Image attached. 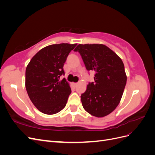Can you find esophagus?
<instances>
[{"label":"esophagus","instance_id":"34e87169","mask_svg":"<svg viewBox=\"0 0 155 155\" xmlns=\"http://www.w3.org/2000/svg\"><path fill=\"white\" fill-rule=\"evenodd\" d=\"M73 84H74V86L75 87H76L78 85V83H74Z\"/></svg>","mask_w":155,"mask_h":155}]
</instances>
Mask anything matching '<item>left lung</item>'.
<instances>
[{
  "label": "left lung",
  "instance_id": "1",
  "mask_svg": "<svg viewBox=\"0 0 155 155\" xmlns=\"http://www.w3.org/2000/svg\"><path fill=\"white\" fill-rule=\"evenodd\" d=\"M74 51L81 55L88 71L95 72L94 81L88 83L81 96L84 109L98 118L109 114L118 105L126 85L122 60L101 44H79Z\"/></svg>",
  "mask_w": 155,
  "mask_h": 155
}]
</instances>
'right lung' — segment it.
Listing matches in <instances>:
<instances>
[{"mask_svg":"<svg viewBox=\"0 0 155 155\" xmlns=\"http://www.w3.org/2000/svg\"><path fill=\"white\" fill-rule=\"evenodd\" d=\"M77 44L51 45L39 50L26 69L25 85L35 107L46 114H54L66 106L71 88L64 78L63 65Z\"/></svg>","mask_w":155,"mask_h":155,"instance_id":"right-lung-1","label":"right lung"}]
</instances>
